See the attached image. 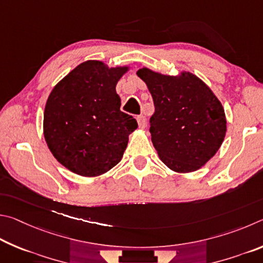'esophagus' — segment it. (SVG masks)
Segmentation results:
<instances>
[{"label": "esophagus", "instance_id": "34e87169", "mask_svg": "<svg viewBox=\"0 0 263 263\" xmlns=\"http://www.w3.org/2000/svg\"><path fill=\"white\" fill-rule=\"evenodd\" d=\"M137 123H139V127L141 129H144L145 128L146 120H145V118L143 117V115H139V117H137Z\"/></svg>", "mask_w": 263, "mask_h": 263}]
</instances>
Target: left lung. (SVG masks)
<instances>
[{"mask_svg":"<svg viewBox=\"0 0 263 263\" xmlns=\"http://www.w3.org/2000/svg\"><path fill=\"white\" fill-rule=\"evenodd\" d=\"M155 104L151 141L162 162L177 173H192L209 162L227 134L223 105L194 73L177 75L143 67L136 72Z\"/></svg>","mask_w":263,"mask_h":263,"instance_id":"obj_1","label":"left lung"}]
</instances>
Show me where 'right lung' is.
I'll use <instances>...</instances> for the list:
<instances>
[{
	"label": "right lung",
	"mask_w": 263,
	"mask_h": 263,
	"mask_svg": "<svg viewBox=\"0 0 263 263\" xmlns=\"http://www.w3.org/2000/svg\"><path fill=\"white\" fill-rule=\"evenodd\" d=\"M130 66L98 60L78 64L53 87L44 110V137L58 162L81 177H100L122 159L136 120L120 110L118 82Z\"/></svg>",
	"instance_id": "1"
}]
</instances>
